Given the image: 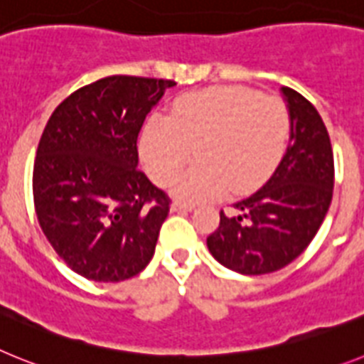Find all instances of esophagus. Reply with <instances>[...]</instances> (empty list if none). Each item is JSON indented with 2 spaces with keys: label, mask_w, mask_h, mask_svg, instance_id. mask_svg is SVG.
Masks as SVG:
<instances>
[{
  "label": "esophagus",
  "mask_w": 364,
  "mask_h": 364,
  "mask_svg": "<svg viewBox=\"0 0 364 364\" xmlns=\"http://www.w3.org/2000/svg\"><path fill=\"white\" fill-rule=\"evenodd\" d=\"M173 213H181V210H194V205L188 203H181V201H173L172 207H170Z\"/></svg>",
  "instance_id": "esophagus-1"
}]
</instances>
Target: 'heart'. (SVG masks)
I'll return each mask as SVG.
<instances>
[{"label":"heart","mask_w":364,"mask_h":364,"mask_svg":"<svg viewBox=\"0 0 364 364\" xmlns=\"http://www.w3.org/2000/svg\"><path fill=\"white\" fill-rule=\"evenodd\" d=\"M289 113L277 97L238 86L183 95L166 119L151 117L139 137V154L159 186L178 181L194 156L200 163L176 186L186 203L245 194L265 183L282 161Z\"/></svg>","instance_id":"b5f03b06"}]
</instances>
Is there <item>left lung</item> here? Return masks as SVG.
<instances>
[{"instance_id": "8db88e82", "label": "left lung", "mask_w": 364, "mask_h": 364, "mask_svg": "<svg viewBox=\"0 0 364 364\" xmlns=\"http://www.w3.org/2000/svg\"><path fill=\"white\" fill-rule=\"evenodd\" d=\"M289 112V144L269 181L238 201L235 216L220 213L207 247L221 265L265 274L291 264L326 218L333 194V151L321 115L309 100L282 87Z\"/></svg>"}]
</instances>
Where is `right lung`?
<instances>
[{"label": "right lung", "instance_id": "obj_1", "mask_svg": "<svg viewBox=\"0 0 364 364\" xmlns=\"http://www.w3.org/2000/svg\"><path fill=\"white\" fill-rule=\"evenodd\" d=\"M176 82L115 75L58 104L33 170L43 235L75 273L95 282L139 274L156 251L170 200L137 168V137Z\"/></svg>", "mask_w": 364, "mask_h": 364}]
</instances>
